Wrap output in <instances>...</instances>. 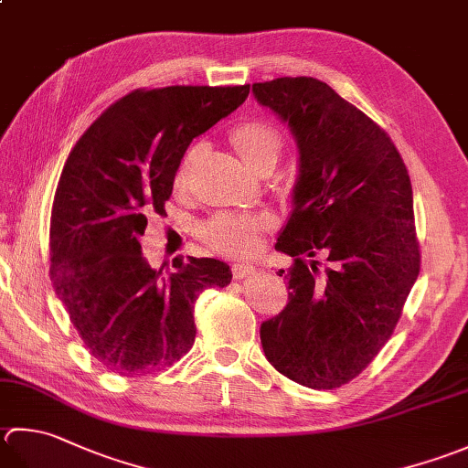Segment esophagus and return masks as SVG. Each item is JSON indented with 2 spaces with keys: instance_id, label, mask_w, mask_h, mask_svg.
I'll return each instance as SVG.
<instances>
[{
  "instance_id": "obj_1",
  "label": "esophagus",
  "mask_w": 468,
  "mask_h": 468,
  "mask_svg": "<svg viewBox=\"0 0 468 468\" xmlns=\"http://www.w3.org/2000/svg\"><path fill=\"white\" fill-rule=\"evenodd\" d=\"M255 273V265L251 263H235L233 265V278L235 280H243V278H250Z\"/></svg>"
}]
</instances>
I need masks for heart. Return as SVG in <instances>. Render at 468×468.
I'll use <instances>...</instances> for the list:
<instances>
[{"instance_id":"1","label":"heart","mask_w":468,"mask_h":468,"mask_svg":"<svg viewBox=\"0 0 468 468\" xmlns=\"http://www.w3.org/2000/svg\"><path fill=\"white\" fill-rule=\"evenodd\" d=\"M231 145L239 158L250 170L258 174L263 168H273L282 154V137L278 130L270 123L251 119L233 127ZM200 145L190 148L188 154L182 158L180 168L176 172V188L186 190L190 182V174L195 170L200 158ZM271 225L268 215H217L203 227V237L210 250L225 255H235V258H247L260 250L261 231Z\"/></svg>"}]
</instances>
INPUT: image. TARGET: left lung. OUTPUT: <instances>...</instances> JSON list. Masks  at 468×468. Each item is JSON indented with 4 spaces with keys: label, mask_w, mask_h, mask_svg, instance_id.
I'll use <instances>...</instances> for the list:
<instances>
[{
    "label": "left lung",
    "mask_w": 468,
    "mask_h": 468,
    "mask_svg": "<svg viewBox=\"0 0 468 468\" xmlns=\"http://www.w3.org/2000/svg\"><path fill=\"white\" fill-rule=\"evenodd\" d=\"M251 90L298 148L292 213L276 243L294 258L288 304L261 323L263 353L300 386L341 388L388 343L418 280L406 164L389 135L323 80L282 77Z\"/></svg>",
    "instance_id": "left-lung-1"
}]
</instances>
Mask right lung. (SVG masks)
Wrapping results in <instances>:
<instances>
[{"label":"right lung","mask_w":468,"mask_h":468,"mask_svg":"<svg viewBox=\"0 0 468 468\" xmlns=\"http://www.w3.org/2000/svg\"><path fill=\"white\" fill-rule=\"evenodd\" d=\"M243 87H164L125 95L82 133L64 164L50 218V278L82 343L123 378L160 371L197 336L195 302L233 273L176 258L162 276L144 258L148 215H164L190 142L233 113Z\"/></svg>","instance_id":"obj_1"}]
</instances>
